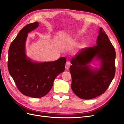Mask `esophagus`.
Returning <instances> with one entry per match:
<instances>
[{
  "mask_svg": "<svg viewBox=\"0 0 124 124\" xmlns=\"http://www.w3.org/2000/svg\"><path fill=\"white\" fill-rule=\"evenodd\" d=\"M70 66V62L69 61H67L66 63V69H68L69 68Z\"/></svg>",
  "mask_w": 124,
  "mask_h": 124,
  "instance_id": "esophagus-1",
  "label": "esophagus"
}]
</instances>
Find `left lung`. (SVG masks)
<instances>
[{
    "label": "left lung",
    "instance_id": "1",
    "mask_svg": "<svg viewBox=\"0 0 124 124\" xmlns=\"http://www.w3.org/2000/svg\"><path fill=\"white\" fill-rule=\"evenodd\" d=\"M96 42L97 46L83 48L71 61V87L82 99H91L103 94L115 76V50L101 27ZM94 57L101 62L99 70H93L89 65Z\"/></svg>",
    "mask_w": 124,
    "mask_h": 124
}]
</instances>
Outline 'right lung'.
<instances>
[{
    "label": "right lung",
    "instance_id": "1",
    "mask_svg": "<svg viewBox=\"0 0 124 124\" xmlns=\"http://www.w3.org/2000/svg\"><path fill=\"white\" fill-rule=\"evenodd\" d=\"M39 26L29 24L22 28L11 43L8 52V68L16 87L23 95L41 98L50 91L56 77L63 72L66 58L62 57L51 62L37 63L26 58L25 42L27 33Z\"/></svg>",
    "mask_w": 124,
    "mask_h": 124
}]
</instances>
